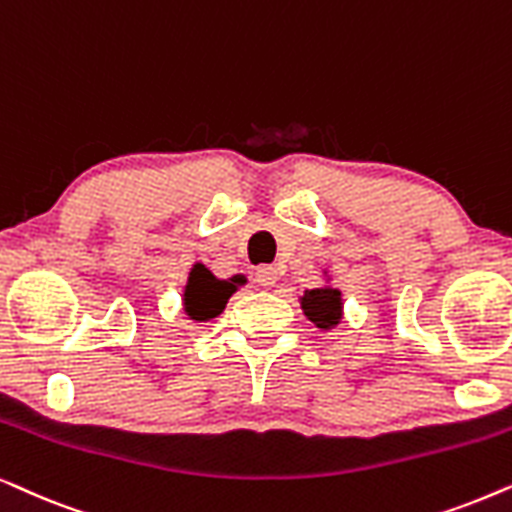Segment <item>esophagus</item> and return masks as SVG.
<instances>
[{
  "label": "esophagus",
  "instance_id": "34e87169",
  "mask_svg": "<svg viewBox=\"0 0 512 512\" xmlns=\"http://www.w3.org/2000/svg\"><path fill=\"white\" fill-rule=\"evenodd\" d=\"M255 281L260 283L262 288H274L276 281H278L276 267H267V264H264V267H260V269L255 271Z\"/></svg>",
  "mask_w": 512,
  "mask_h": 512
}]
</instances>
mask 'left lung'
<instances>
[{"label":"left lung","instance_id":"obj_1","mask_svg":"<svg viewBox=\"0 0 512 512\" xmlns=\"http://www.w3.org/2000/svg\"><path fill=\"white\" fill-rule=\"evenodd\" d=\"M330 281L332 278L327 276L325 271V283L318 285V288L304 290V295L299 297L304 316L323 332L335 330V327L342 323V316H344L342 290L335 288Z\"/></svg>","mask_w":512,"mask_h":512}]
</instances>
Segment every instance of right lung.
I'll use <instances>...</instances> for the list:
<instances>
[{
	"mask_svg": "<svg viewBox=\"0 0 512 512\" xmlns=\"http://www.w3.org/2000/svg\"><path fill=\"white\" fill-rule=\"evenodd\" d=\"M231 297L229 281L215 278L206 267H194L185 285V295H182V306L189 320L203 323V320L217 318L224 311Z\"/></svg>",
	"mask_w": 512,
	"mask_h": 512,
	"instance_id": "add662e5",
	"label": "right lung"
}]
</instances>
